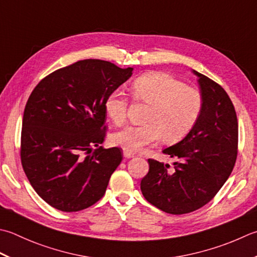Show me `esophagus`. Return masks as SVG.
<instances>
[{
  "instance_id": "obj_1",
  "label": "esophagus",
  "mask_w": 257,
  "mask_h": 257,
  "mask_svg": "<svg viewBox=\"0 0 257 257\" xmlns=\"http://www.w3.org/2000/svg\"><path fill=\"white\" fill-rule=\"evenodd\" d=\"M135 156V154L133 153H128V152H123V157L124 158H133Z\"/></svg>"
}]
</instances>
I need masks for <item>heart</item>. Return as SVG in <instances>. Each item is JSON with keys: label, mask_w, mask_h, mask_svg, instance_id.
<instances>
[{"label": "heart", "mask_w": 257, "mask_h": 257, "mask_svg": "<svg viewBox=\"0 0 257 257\" xmlns=\"http://www.w3.org/2000/svg\"><path fill=\"white\" fill-rule=\"evenodd\" d=\"M134 98L149 105L144 125H127L112 135V144L124 152L136 153L164 139L176 143L183 139L198 121L203 110V95L198 89L164 72H149L132 85ZM104 111L114 124L127 119L128 100L114 90L104 101Z\"/></svg>", "instance_id": "heart-1"}]
</instances>
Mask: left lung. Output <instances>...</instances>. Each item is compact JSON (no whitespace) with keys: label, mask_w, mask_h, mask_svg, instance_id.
<instances>
[{"label":"left lung","mask_w":257,"mask_h":257,"mask_svg":"<svg viewBox=\"0 0 257 257\" xmlns=\"http://www.w3.org/2000/svg\"><path fill=\"white\" fill-rule=\"evenodd\" d=\"M198 77L203 110L187 136L163 150L175 158L168 164L148 159L142 179L144 197L163 212L192 213L209 203L222 188L237 157L238 122L228 94L218 83L193 70Z\"/></svg>","instance_id":"left-lung-1"}]
</instances>
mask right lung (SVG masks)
<instances>
[{
  "label": "right lung",
  "instance_id": "right-lung-1",
  "mask_svg": "<svg viewBox=\"0 0 257 257\" xmlns=\"http://www.w3.org/2000/svg\"><path fill=\"white\" fill-rule=\"evenodd\" d=\"M133 70L81 60L47 75L29 97L21 163L35 192L52 207L79 212L102 198L122 160L120 148L100 146L105 137L104 101Z\"/></svg>",
  "mask_w": 257,
  "mask_h": 257
}]
</instances>
